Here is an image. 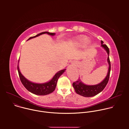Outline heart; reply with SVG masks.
<instances>
[{"mask_svg":"<svg viewBox=\"0 0 129 129\" xmlns=\"http://www.w3.org/2000/svg\"><path fill=\"white\" fill-rule=\"evenodd\" d=\"M76 42L80 44H87L89 42V39L86 37H81L77 39Z\"/></svg>","mask_w":129,"mask_h":129,"instance_id":"obj_1","label":"heart"}]
</instances>
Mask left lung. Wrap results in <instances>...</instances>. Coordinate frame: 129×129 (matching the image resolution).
Returning <instances> with one entry per match:
<instances>
[{"label": "left lung", "mask_w": 129, "mask_h": 129, "mask_svg": "<svg viewBox=\"0 0 129 129\" xmlns=\"http://www.w3.org/2000/svg\"><path fill=\"white\" fill-rule=\"evenodd\" d=\"M104 42L102 40L101 44L102 46L105 48L108 54V62L109 64V70L108 72V74L106 78L100 84L95 85H86L83 84L81 81L79 79L77 81L73 82L72 84L73 87H74L76 92L84 97H91L93 96L102 92L106 86L107 84L108 83L109 78H110V73L111 70V63H110V59L109 57V49L106 44H103Z\"/></svg>", "instance_id": "obj_1"}]
</instances>
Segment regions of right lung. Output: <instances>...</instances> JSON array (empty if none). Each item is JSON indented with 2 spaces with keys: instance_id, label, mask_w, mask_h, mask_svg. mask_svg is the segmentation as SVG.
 <instances>
[{
  "instance_id": "right-lung-1",
  "label": "right lung",
  "mask_w": 129,
  "mask_h": 129,
  "mask_svg": "<svg viewBox=\"0 0 129 129\" xmlns=\"http://www.w3.org/2000/svg\"><path fill=\"white\" fill-rule=\"evenodd\" d=\"M47 34L51 36H53L55 35V33H49L48 31H44L37 35L35 36L31 37H30L28 40H29L33 38H35L36 37H38L42 34ZM18 62H19V61H18ZM17 69H18V74H19L20 81L22 84H23V85L25 87V88L32 93H34L36 95H45L52 93V92L55 90V89H56L57 84V81L59 78L66 70V69H64L63 70H61L58 71L56 74L54 75L53 78L49 82L47 83H45L44 84H37V83H32L28 81L26 79H25L24 77V76L21 74L19 70L18 65L17 66Z\"/></svg>"
}]
</instances>
